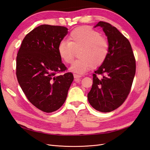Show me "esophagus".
<instances>
[{"mask_svg": "<svg viewBox=\"0 0 150 150\" xmlns=\"http://www.w3.org/2000/svg\"><path fill=\"white\" fill-rule=\"evenodd\" d=\"M74 78H75L76 81L78 80V79H79L80 78H81V75H79V74H74Z\"/></svg>", "mask_w": 150, "mask_h": 150, "instance_id": "34e87169", "label": "esophagus"}]
</instances>
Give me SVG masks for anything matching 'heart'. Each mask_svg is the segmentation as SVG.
Segmentation results:
<instances>
[{
  "label": "heart",
  "mask_w": 150,
  "mask_h": 150,
  "mask_svg": "<svg viewBox=\"0 0 150 150\" xmlns=\"http://www.w3.org/2000/svg\"><path fill=\"white\" fill-rule=\"evenodd\" d=\"M108 40L100 33L86 26L72 30L68 41L62 40L58 44L57 52L61 59L70 64L74 59V50L79 49L78 59L72 62L70 70L83 74L92 67H98L106 61L109 53Z\"/></svg>",
  "instance_id": "obj_1"
}]
</instances>
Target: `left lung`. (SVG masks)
Wrapping results in <instances>:
<instances>
[{"mask_svg": "<svg viewBox=\"0 0 150 150\" xmlns=\"http://www.w3.org/2000/svg\"><path fill=\"white\" fill-rule=\"evenodd\" d=\"M108 38L109 53L106 61L93 74L88 101L97 111H114L125 102L130 92L136 72V61L130 42L115 27L100 21ZM101 75V79L97 76Z\"/></svg>", "mask_w": 150, "mask_h": 150, "instance_id": "8db88e82", "label": "left lung"}]
</instances>
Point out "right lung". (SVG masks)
<instances>
[{
    "mask_svg": "<svg viewBox=\"0 0 150 150\" xmlns=\"http://www.w3.org/2000/svg\"><path fill=\"white\" fill-rule=\"evenodd\" d=\"M67 30L63 26L39 25L25 35L17 55L18 83L28 100L46 112L62 106L74 79L71 72L57 75L67 70L57 46Z\"/></svg>",
    "mask_w": 150,
    "mask_h": 150,
    "instance_id": "add662e5",
    "label": "right lung"
}]
</instances>
